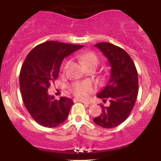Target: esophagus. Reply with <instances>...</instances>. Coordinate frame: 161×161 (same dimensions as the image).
I'll use <instances>...</instances> for the list:
<instances>
[{
    "label": "esophagus",
    "instance_id": "34e87169",
    "mask_svg": "<svg viewBox=\"0 0 161 161\" xmlns=\"http://www.w3.org/2000/svg\"><path fill=\"white\" fill-rule=\"evenodd\" d=\"M74 102H82V103L85 104V105H89V102H87V101H84V100H81V99H77V98L74 99Z\"/></svg>",
    "mask_w": 161,
    "mask_h": 161
}]
</instances>
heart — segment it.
Instances as JSON below:
<instances>
[{"label":"heart","instance_id":"b5f03b06","mask_svg":"<svg viewBox=\"0 0 161 161\" xmlns=\"http://www.w3.org/2000/svg\"><path fill=\"white\" fill-rule=\"evenodd\" d=\"M78 59L80 60L84 66L88 67L89 65H97L98 64V58L95 53L92 52H85L78 55ZM69 62H66L63 67V70L65 71L68 68ZM94 84L89 80H85V81H76L74 82L72 85L71 90L77 97L86 98L89 96L92 93L95 91Z\"/></svg>","mask_w":161,"mask_h":161}]
</instances>
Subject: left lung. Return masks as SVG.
I'll return each mask as SVG.
<instances>
[{
  "label": "left lung",
  "instance_id": "8db88e82",
  "mask_svg": "<svg viewBox=\"0 0 161 161\" xmlns=\"http://www.w3.org/2000/svg\"><path fill=\"white\" fill-rule=\"evenodd\" d=\"M95 47L107 58L110 68L108 83L97 97L109 98L110 105H102V114L93 119V122L103 128H114L129 117L139 90L138 73L130 55L119 47L109 42H99Z\"/></svg>",
  "mask_w": 161,
  "mask_h": 161
}]
</instances>
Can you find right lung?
Here are the masks:
<instances>
[{
	"label": "right lung",
	"instance_id": "1",
	"mask_svg": "<svg viewBox=\"0 0 161 161\" xmlns=\"http://www.w3.org/2000/svg\"><path fill=\"white\" fill-rule=\"evenodd\" d=\"M82 47V45L48 41L33 48L25 57L20 72V90L25 108L41 126L55 127L68 118L73 105L72 99L62 97L56 100L47 90L57 79L63 59Z\"/></svg>",
	"mask_w": 161,
	"mask_h": 161
}]
</instances>
